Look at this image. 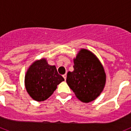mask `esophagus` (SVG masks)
Returning a JSON list of instances; mask_svg holds the SVG:
<instances>
[{
    "instance_id": "1",
    "label": "esophagus",
    "mask_w": 131,
    "mask_h": 131,
    "mask_svg": "<svg viewBox=\"0 0 131 131\" xmlns=\"http://www.w3.org/2000/svg\"><path fill=\"white\" fill-rule=\"evenodd\" d=\"M62 77H63V78L64 79V80L66 81V79H67V74H64L62 75Z\"/></svg>"
}]
</instances>
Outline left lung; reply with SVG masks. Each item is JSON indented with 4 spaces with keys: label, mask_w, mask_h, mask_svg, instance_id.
<instances>
[{
    "label": "left lung",
    "mask_w": 131,
    "mask_h": 131,
    "mask_svg": "<svg viewBox=\"0 0 131 131\" xmlns=\"http://www.w3.org/2000/svg\"><path fill=\"white\" fill-rule=\"evenodd\" d=\"M74 71L68 72L67 82L82 103L94 101L103 92L106 73L103 64L90 50L81 49L73 59Z\"/></svg>",
    "instance_id": "obj_1"
}]
</instances>
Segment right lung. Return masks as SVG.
<instances>
[{
  "label": "right lung",
  "instance_id": "1",
  "mask_svg": "<svg viewBox=\"0 0 131 131\" xmlns=\"http://www.w3.org/2000/svg\"><path fill=\"white\" fill-rule=\"evenodd\" d=\"M64 81L55 66L49 64L47 59L42 58L34 61L28 67L25 77V85L30 97L41 102L50 97L57 85Z\"/></svg>",
  "mask_w": 131,
  "mask_h": 131
}]
</instances>
